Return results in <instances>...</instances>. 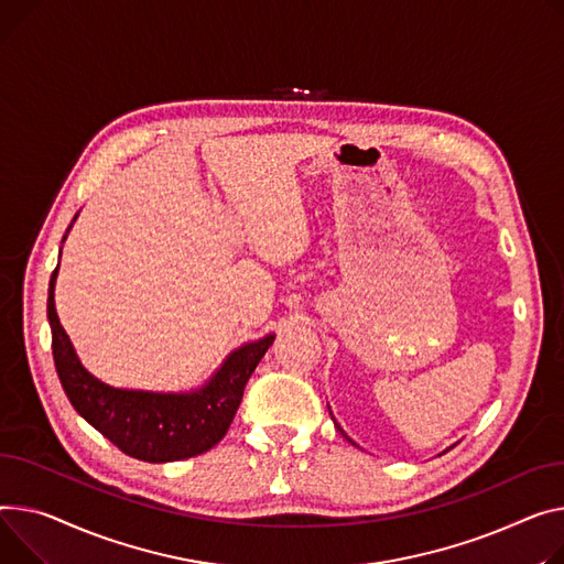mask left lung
Listing matches in <instances>:
<instances>
[{"label":"left lung","mask_w":564,"mask_h":564,"mask_svg":"<svg viewBox=\"0 0 564 564\" xmlns=\"http://www.w3.org/2000/svg\"><path fill=\"white\" fill-rule=\"evenodd\" d=\"M328 412H330V408H328ZM330 417H333V412H330ZM333 422H335V417H333ZM335 429H337V431H340V433H343V435H345V437H347V440H349L351 444H356V442H354V440H351V437H349V435H347V433H345V431H343L340 426H337V422H335ZM448 448H452V446H448ZM448 448H446V452H448Z\"/></svg>","instance_id":"1"}]
</instances>
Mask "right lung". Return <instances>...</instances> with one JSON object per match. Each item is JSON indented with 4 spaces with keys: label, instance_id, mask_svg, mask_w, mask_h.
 <instances>
[{
    "label": "right lung",
    "instance_id": "right-lung-1",
    "mask_svg": "<svg viewBox=\"0 0 564 564\" xmlns=\"http://www.w3.org/2000/svg\"><path fill=\"white\" fill-rule=\"evenodd\" d=\"M69 229L72 224L67 231ZM65 238L67 236H63V242ZM56 276L58 268L50 279L47 296L54 362L69 403L93 429H97L127 456L144 463L195 458L206 454L227 435L242 401L245 386L260 358L274 343V333L234 349L215 369L213 377L191 392L112 388L93 377L82 365L65 328L61 326L54 306Z\"/></svg>",
    "mask_w": 564,
    "mask_h": 564
}]
</instances>
